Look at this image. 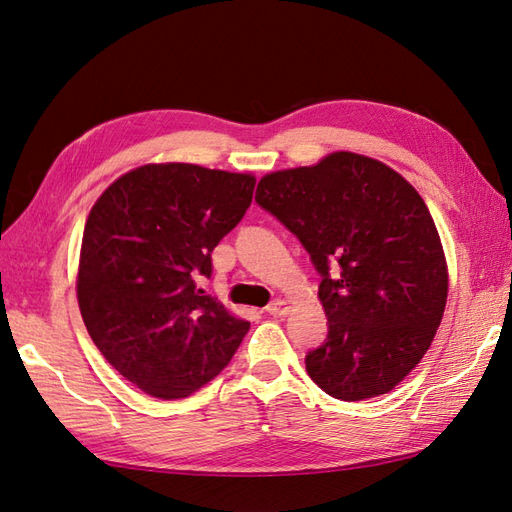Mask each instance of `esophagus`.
<instances>
[{"label":"esophagus","mask_w":512,"mask_h":512,"mask_svg":"<svg viewBox=\"0 0 512 512\" xmlns=\"http://www.w3.org/2000/svg\"><path fill=\"white\" fill-rule=\"evenodd\" d=\"M266 311L270 313V316H274V318H285L287 311H290V307H287L285 300H274V303H270L266 307Z\"/></svg>","instance_id":"1"}]
</instances>
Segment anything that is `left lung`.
<instances>
[{"label":"left lung","mask_w":512,"mask_h":512,"mask_svg":"<svg viewBox=\"0 0 512 512\" xmlns=\"http://www.w3.org/2000/svg\"><path fill=\"white\" fill-rule=\"evenodd\" d=\"M255 201L296 235L322 279L329 333L305 357L311 381L346 402L391 391L426 355L448 298L422 196L383 162L339 151L266 175Z\"/></svg>","instance_id":"obj_1"}]
</instances>
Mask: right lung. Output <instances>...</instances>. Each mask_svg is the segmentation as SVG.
<instances>
[{"mask_svg":"<svg viewBox=\"0 0 512 512\" xmlns=\"http://www.w3.org/2000/svg\"><path fill=\"white\" fill-rule=\"evenodd\" d=\"M255 177L147 164L116 179L86 220L77 303L88 335L127 381L188 398L235 355L251 322L196 287L253 201Z\"/></svg>","mask_w":512,"mask_h":512,"instance_id":"add662e5","label":"right lung"}]
</instances>
